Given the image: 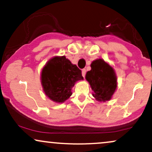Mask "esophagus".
I'll return each instance as SVG.
<instances>
[{
	"label": "esophagus",
	"instance_id": "34e87169",
	"mask_svg": "<svg viewBox=\"0 0 152 152\" xmlns=\"http://www.w3.org/2000/svg\"><path fill=\"white\" fill-rule=\"evenodd\" d=\"M86 69H82V76H83V77H85V76H86Z\"/></svg>",
	"mask_w": 152,
	"mask_h": 152
}]
</instances>
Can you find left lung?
<instances>
[{"mask_svg": "<svg viewBox=\"0 0 152 152\" xmlns=\"http://www.w3.org/2000/svg\"><path fill=\"white\" fill-rule=\"evenodd\" d=\"M91 68L86 73V79L93 90V96L98 102L109 101L117 87L114 69L102 58L94 61Z\"/></svg>", "mask_w": 152, "mask_h": 152, "instance_id": "left-lung-1", "label": "left lung"}]
</instances>
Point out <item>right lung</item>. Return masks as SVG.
Segmentation results:
<instances>
[{"label": "right lung", "instance_id": "add662e5", "mask_svg": "<svg viewBox=\"0 0 152 152\" xmlns=\"http://www.w3.org/2000/svg\"><path fill=\"white\" fill-rule=\"evenodd\" d=\"M81 71L65 56L50 58L41 71L43 91L50 100L64 103L71 96L76 81L83 80Z\"/></svg>", "mask_w": 152, "mask_h": 152}]
</instances>
